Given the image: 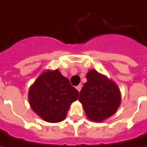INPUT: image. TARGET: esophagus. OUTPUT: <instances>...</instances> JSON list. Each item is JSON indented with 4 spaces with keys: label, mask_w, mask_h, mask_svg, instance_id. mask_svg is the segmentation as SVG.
<instances>
[{
    "label": "esophagus",
    "mask_w": 147,
    "mask_h": 147,
    "mask_svg": "<svg viewBox=\"0 0 147 147\" xmlns=\"http://www.w3.org/2000/svg\"><path fill=\"white\" fill-rule=\"evenodd\" d=\"M81 88H82V85L81 84H79L77 87H76V89H77L79 92H80V90H81Z\"/></svg>",
    "instance_id": "1"
}]
</instances>
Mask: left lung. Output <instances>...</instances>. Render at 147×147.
I'll return each instance as SVG.
<instances>
[{
  "instance_id": "8db88e82",
  "label": "left lung",
  "mask_w": 147,
  "mask_h": 147,
  "mask_svg": "<svg viewBox=\"0 0 147 147\" xmlns=\"http://www.w3.org/2000/svg\"><path fill=\"white\" fill-rule=\"evenodd\" d=\"M87 82L80 91L79 100L87 117L102 121L115 113L121 105V92L115 82L96 70L86 75Z\"/></svg>"
}]
</instances>
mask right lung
I'll use <instances>...</instances> for the list:
<instances>
[{
    "label": "right lung",
    "instance_id": "1",
    "mask_svg": "<svg viewBox=\"0 0 147 147\" xmlns=\"http://www.w3.org/2000/svg\"><path fill=\"white\" fill-rule=\"evenodd\" d=\"M79 92L58 69L47 70L29 88L28 99L33 111L45 121L56 123L65 119Z\"/></svg>",
    "mask_w": 147,
    "mask_h": 147
}]
</instances>
